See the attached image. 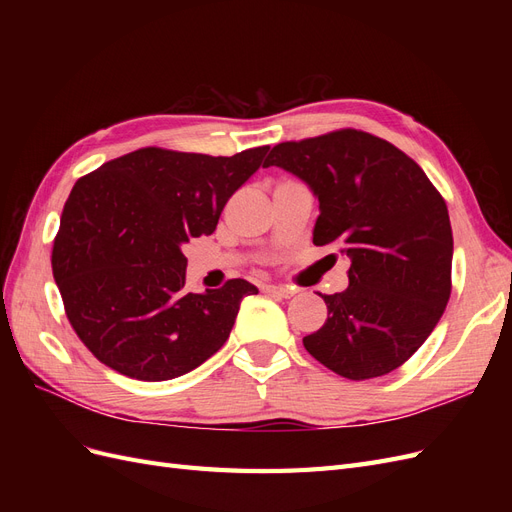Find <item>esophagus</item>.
<instances>
[{"mask_svg":"<svg viewBox=\"0 0 512 512\" xmlns=\"http://www.w3.org/2000/svg\"><path fill=\"white\" fill-rule=\"evenodd\" d=\"M267 292L273 294V297H280V299H290L294 290L288 286H267Z\"/></svg>","mask_w":512,"mask_h":512,"instance_id":"obj_1","label":"esophagus"}]
</instances>
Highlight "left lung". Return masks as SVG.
Returning <instances> with one entry per match:
<instances>
[{"instance_id": "1", "label": "left lung", "mask_w": 512, "mask_h": 512, "mask_svg": "<svg viewBox=\"0 0 512 512\" xmlns=\"http://www.w3.org/2000/svg\"><path fill=\"white\" fill-rule=\"evenodd\" d=\"M265 166L314 192V245L335 243L350 258V284L320 294L329 316L303 337L305 350L348 380L391 374L423 346L451 297L444 198L404 151L350 128L275 145Z\"/></svg>"}]
</instances>
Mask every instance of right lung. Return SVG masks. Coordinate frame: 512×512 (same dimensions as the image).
<instances>
[{"label":"right lung","instance_id":"right-lung-1","mask_svg":"<svg viewBox=\"0 0 512 512\" xmlns=\"http://www.w3.org/2000/svg\"><path fill=\"white\" fill-rule=\"evenodd\" d=\"M267 151L213 158L145 147L74 183L51 265L72 329L100 363L162 382L226 344L243 297L258 288L230 280L218 290L185 292L183 245L211 235Z\"/></svg>","mask_w":512,"mask_h":512}]
</instances>
